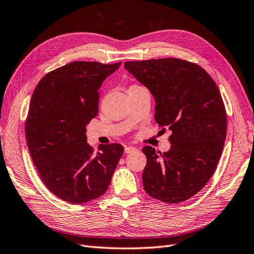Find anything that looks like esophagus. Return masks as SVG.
Listing matches in <instances>:
<instances>
[{
    "label": "esophagus",
    "mask_w": 254,
    "mask_h": 254,
    "mask_svg": "<svg viewBox=\"0 0 254 254\" xmlns=\"http://www.w3.org/2000/svg\"><path fill=\"white\" fill-rule=\"evenodd\" d=\"M135 149H136V148L133 147V146H126V147H125V152H126V153H130V152L134 151Z\"/></svg>",
    "instance_id": "34e87169"
}]
</instances>
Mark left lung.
<instances>
[{
    "label": "left lung",
    "mask_w": 254,
    "mask_h": 254,
    "mask_svg": "<svg viewBox=\"0 0 254 254\" xmlns=\"http://www.w3.org/2000/svg\"><path fill=\"white\" fill-rule=\"evenodd\" d=\"M124 66L149 89L156 122L172 131L168 151L142 148L144 190L163 202L186 201L211 179L224 148L227 112L220 92L200 65L183 59L127 61Z\"/></svg>",
    "instance_id": "1"
}]
</instances>
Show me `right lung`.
Listing matches in <instances>:
<instances>
[{
  "label": "right lung",
  "instance_id": "add662e5",
  "mask_svg": "<svg viewBox=\"0 0 254 254\" xmlns=\"http://www.w3.org/2000/svg\"><path fill=\"white\" fill-rule=\"evenodd\" d=\"M121 64L74 61L44 75L34 90L25 122L28 150L45 187L64 201L104 195L124 152L113 143L94 153L86 135L98 113V89Z\"/></svg>",
  "mask_w": 254,
  "mask_h": 254
}]
</instances>
